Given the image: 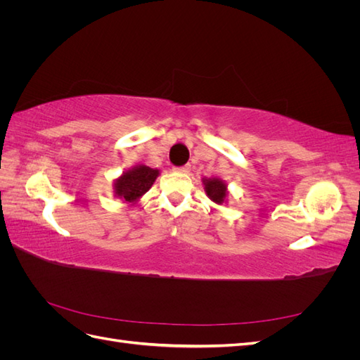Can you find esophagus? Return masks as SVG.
<instances>
[{
  "instance_id": "esophagus-1",
  "label": "esophagus",
  "mask_w": 360,
  "mask_h": 360,
  "mask_svg": "<svg viewBox=\"0 0 360 360\" xmlns=\"http://www.w3.org/2000/svg\"><path fill=\"white\" fill-rule=\"evenodd\" d=\"M174 171L176 172H180V174H188L191 171V165H184V167H177L174 168Z\"/></svg>"
}]
</instances>
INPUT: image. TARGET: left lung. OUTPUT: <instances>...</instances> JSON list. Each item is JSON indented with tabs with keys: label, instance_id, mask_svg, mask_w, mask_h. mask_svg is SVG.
<instances>
[{
	"label": "left lung",
	"instance_id": "left-lung-1",
	"mask_svg": "<svg viewBox=\"0 0 360 360\" xmlns=\"http://www.w3.org/2000/svg\"><path fill=\"white\" fill-rule=\"evenodd\" d=\"M202 186L205 191V195L212 200L214 204H224L228 200V184L219 179V177H212V179H202Z\"/></svg>",
	"mask_w": 360,
	"mask_h": 360
}]
</instances>
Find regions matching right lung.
I'll list each match as a JSON object with an SVG mask.
<instances>
[{
	"mask_svg": "<svg viewBox=\"0 0 360 360\" xmlns=\"http://www.w3.org/2000/svg\"><path fill=\"white\" fill-rule=\"evenodd\" d=\"M159 174V169H153L143 163L130 168L114 180V195L126 204H136L153 186Z\"/></svg>",
	"mask_w": 360,
	"mask_h": 360,
	"instance_id": "1",
	"label": "right lung"
}]
</instances>
